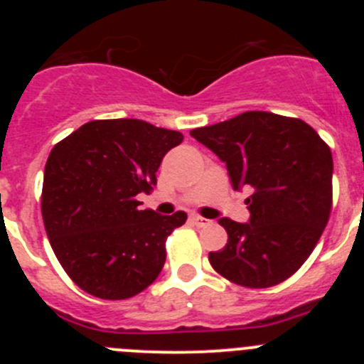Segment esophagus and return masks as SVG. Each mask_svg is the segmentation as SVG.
Wrapping results in <instances>:
<instances>
[{
  "label": "esophagus",
  "mask_w": 364,
  "mask_h": 364,
  "mask_svg": "<svg viewBox=\"0 0 364 364\" xmlns=\"http://www.w3.org/2000/svg\"><path fill=\"white\" fill-rule=\"evenodd\" d=\"M190 222H192L193 225H197V227H204V225H208V223H211L208 218H203V216H199V215L190 216Z\"/></svg>",
  "instance_id": "esophagus-1"
}]
</instances>
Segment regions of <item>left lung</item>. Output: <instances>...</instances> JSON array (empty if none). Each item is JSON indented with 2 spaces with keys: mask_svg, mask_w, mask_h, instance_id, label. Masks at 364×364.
<instances>
[{
  "mask_svg": "<svg viewBox=\"0 0 364 364\" xmlns=\"http://www.w3.org/2000/svg\"><path fill=\"white\" fill-rule=\"evenodd\" d=\"M247 186L250 223L218 220L227 245L209 252L213 269L232 284L267 289L299 269L328 225L333 208L331 149L308 123L248 111L190 132Z\"/></svg>",
  "mask_w": 364,
  "mask_h": 364,
  "instance_id": "8db88e82",
  "label": "left lung"
}]
</instances>
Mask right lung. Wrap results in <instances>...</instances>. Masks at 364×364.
I'll return each mask as SVG.
<instances>
[{"label": "right lung", "instance_id": "obj_1", "mask_svg": "<svg viewBox=\"0 0 364 364\" xmlns=\"http://www.w3.org/2000/svg\"><path fill=\"white\" fill-rule=\"evenodd\" d=\"M183 134L141 119H95L58 142L43 172L42 218L65 273L100 299L137 296L159 278L165 241L186 213L139 209Z\"/></svg>", "mask_w": 364, "mask_h": 364}]
</instances>
